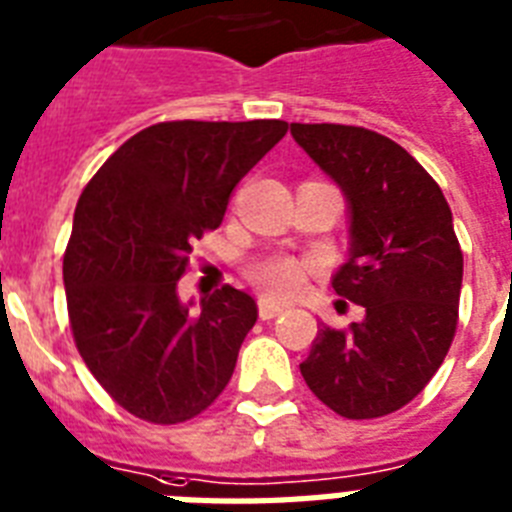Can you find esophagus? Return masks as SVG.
Returning <instances> with one entry per match:
<instances>
[{"label": "esophagus", "instance_id": "esophagus-1", "mask_svg": "<svg viewBox=\"0 0 512 512\" xmlns=\"http://www.w3.org/2000/svg\"><path fill=\"white\" fill-rule=\"evenodd\" d=\"M280 314H285V306L269 301V298H259V316L264 319V322H269V319H277Z\"/></svg>", "mask_w": 512, "mask_h": 512}]
</instances>
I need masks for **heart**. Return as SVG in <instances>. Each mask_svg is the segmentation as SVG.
<instances>
[{"label":"heart","mask_w":512,"mask_h":512,"mask_svg":"<svg viewBox=\"0 0 512 512\" xmlns=\"http://www.w3.org/2000/svg\"><path fill=\"white\" fill-rule=\"evenodd\" d=\"M311 269L314 266L308 261L285 256V253H272L248 264V280L272 298H293L303 290Z\"/></svg>","instance_id":"b5f03b06"}]
</instances>
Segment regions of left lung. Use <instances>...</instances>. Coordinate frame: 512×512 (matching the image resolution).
Wrapping results in <instances>:
<instances>
[{
	"mask_svg": "<svg viewBox=\"0 0 512 512\" xmlns=\"http://www.w3.org/2000/svg\"><path fill=\"white\" fill-rule=\"evenodd\" d=\"M290 133L348 198L350 259L332 287L366 308L348 329L322 324L301 374L340 416H387L424 390L453 345L463 282L453 211L387 135L332 122H293Z\"/></svg>",
	"mask_w": 512,
	"mask_h": 512,
	"instance_id": "8db88e82",
	"label": "left lung"
}]
</instances>
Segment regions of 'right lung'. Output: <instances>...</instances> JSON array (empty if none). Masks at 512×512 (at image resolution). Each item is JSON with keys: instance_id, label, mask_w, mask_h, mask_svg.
Masks as SVG:
<instances>
[{"instance_id": "1", "label": "right lung", "mask_w": 512, "mask_h": 512, "mask_svg": "<svg viewBox=\"0 0 512 512\" xmlns=\"http://www.w3.org/2000/svg\"><path fill=\"white\" fill-rule=\"evenodd\" d=\"M287 133L282 120L156 122L101 164L75 206L67 243V316L75 348L109 398L151 424L204 413L230 382L256 324L232 285L188 314L177 280L232 188Z\"/></svg>"}]
</instances>
